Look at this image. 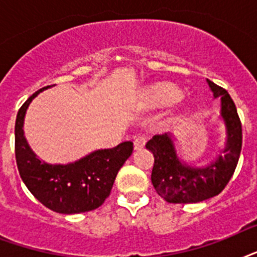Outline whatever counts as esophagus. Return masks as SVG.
Listing matches in <instances>:
<instances>
[{
  "label": "esophagus",
  "mask_w": 257,
  "mask_h": 257,
  "mask_svg": "<svg viewBox=\"0 0 257 257\" xmlns=\"http://www.w3.org/2000/svg\"><path fill=\"white\" fill-rule=\"evenodd\" d=\"M145 143H147V139H145V136H137L136 139H135V141H133V144H135V151H140V149H143L145 147Z\"/></svg>",
  "instance_id": "esophagus-1"
}]
</instances>
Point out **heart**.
<instances>
[{
    "label": "heart",
    "instance_id": "obj_1",
    "mask_svg": "<svg viewBox=\"0 0 257 257\" xmlns=\"http://www.w3.org/2000/svg\"><path fill=\"white\" fill-rule=\"evenodd\" d=\"M181 97L183 92L179 88L167 82H160L145 89V92L141 96V102L147 108H160L173 104Z\"/></svg>",
    "mask_w": 257,
    "mask_h": 257
}]
</instances>
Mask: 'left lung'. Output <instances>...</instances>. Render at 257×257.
<instances>
[{
    "label": "left lung",
    "mask_w": 257,
    "mask_h": 257,
    "mask_svg": "<svg viewBox=\"0 0 257 257\" xmlns=\"http://www.w3.org/2000/svg\"><path fill=\"white\" fill-rule=\"evenodd\" d=\"M213 97L221 98V117L225 124V148L215 161L205 167H189L180 160L172 135H156L147 143L153 153L152 184L159 195L168 203H199L219 195L227 187L239 163L243 132L235 102L225 89L207 80Z\"/></svg>",
    "instance_id": "left-lung-1"
}]
</instances>
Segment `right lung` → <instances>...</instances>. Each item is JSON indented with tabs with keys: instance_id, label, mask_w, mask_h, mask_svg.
Listing matches in <instances>:
<instances>
[{
	"instance_id": "obj_1",
	"label": "right lung",
	"mask_w": 257,
	"mask_h": 257,
	"mask_svg": "<svg viewBox=\"0 0 257 257\" xmlns=\"http://www.w3.org/2000/svg\"><path fill=\"white\" fill-rule=\"evenodd\" d=\"M48 88V86H46ZM42 88L25 101L16 118V161L32 195L52 211L73 215L93 211L110 195L117 173L133 152L132 141L114 148L98 149L70 164H46L30 149L24 136L26 109Z\"/></svg>"
}]
</instances>
